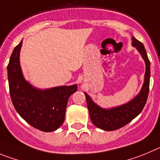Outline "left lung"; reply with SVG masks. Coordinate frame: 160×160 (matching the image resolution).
<instances>
[{
  "label": "left lung",
  "instance_id": "obj_1",
  "mask_svg": "<svg viewBox=\"0 0 160 160\" xmlns=\"http://www.w3.org/2000/svg\"><path fill=\"white\" fill-rule=\"evenodd\" d=\"M132 45L139 52L146 66L143 86L137 96L128 103L117 107L103 108L96 104L87 92H84L91 120L95 126L102 130L114 131L130 123L142 112L148 100L150 84V61L143 44L134 37H132Z\"/></svg>",
  "mask_w": 160,
  "mask_h": 160
}]
</instances>
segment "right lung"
Instances as JSON below:
<instances>
[{"label": "right lung", "instance_id": "add662e5", "mask_svg": "<svg viewBox=\"0 0 160 160\" xmlns=\"http://www.w3.org/2000/svg\"><path fill=\"white\" fill-rule=\"evenodd\" d=\"M22 41L16 46L7 67L12 104L28 123L42 132L57 130L63 124L68 100L77 91V85L57 86L40 89L27 81L20 64Z\"/></svg>", "mask_w": 160, "mask_h": 160}]
</instances>
